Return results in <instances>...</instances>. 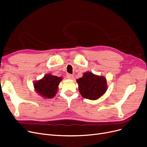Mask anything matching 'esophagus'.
I'll return each instance as SVG.
<instances>
[{"mask_svg":"<svg viewBox=\"0 0 147 147\" xmlns=\"http://www.w3.org/2000/svg\"><path fill=\"white\" fill-rule=\"evenodd\" d=\"M67 78L69 79H73L74 78V76L71 74H67Z\"/></svg>","mask_w":147,"mask_h":147,"instance_id":"obj_1","label":"esophagus"}]
</instances>
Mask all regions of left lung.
<instances>
[{"label": "left lung", "mask_w": 147, "mask_h": 147, "mask_svg": "<svg viewBox=\"0 0 147 147\" xmlns=\"http://www.w3.org/2000/svg\"><path fill=\"white\" fill-rule=\"evenodd\" d=\"M79 90L83 97L89 100H97L107 90L106 80L104 77L98 76L91 72L84 74L78 79Z\"/></svg>", "instance_id": "8db88e82"}]
</instances>
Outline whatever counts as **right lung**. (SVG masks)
<instances>
[{
	"label": "right lung",
	"mask_w": 147,
	"mask_h": 147,
	"mask_svg": "<svg viewBox=\"0 0 147 147\" xmlns=\"http://www.w3.org/2000/svg\"><path fill=\"white\" fill-rule=\"evenodd\" d=\"M61 80V78L47 74L42 79L35 83V91L44 98H53L58 91V86Z\"/></svg>",
	"instance_id": "right-lung-1"
}]
</instances>
